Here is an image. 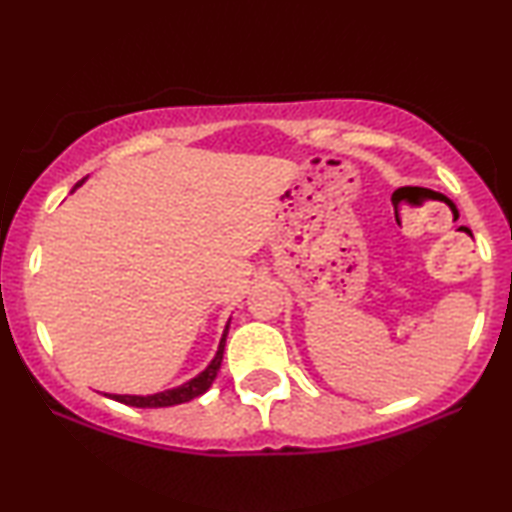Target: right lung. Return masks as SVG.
Wrapping results in <instances>:
<instances>
[{
  "label": "right lung",
  "mask_w": 512,
  "mask_h": 512,
  "mask_svg": "<svg viewBox=\"0 0 512 512\" xmlns=\"http://www.w3.org/2000/svg\"><path fill=\"white\" fill-rule=\"evenodd\" d=\"M81 184H83V179L74 188H79ZM226 335H228V326H226V331H223V335H221L219 352H216L212 363H209V366L202 370L198 377H193V380H188L186 384H181V387L160 391V394H153V396H118V394H109V398H114V401H118V403L132 405V408H167V405H179V403L193 401V398H198V396L205 394V391L212 387V382L216 380V375H219V368H221V361H223V347H226Z\"/></svg>",
  "instance_id": "right-lung-1"
}]
</instances>
